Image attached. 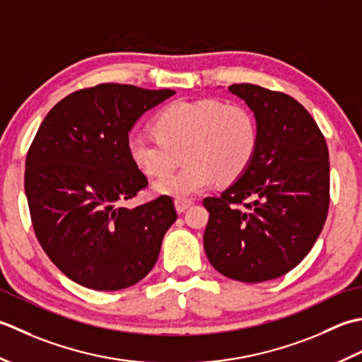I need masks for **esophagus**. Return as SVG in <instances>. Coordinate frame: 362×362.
I'll return each mask as SVG.
<instances>
[{
	"instance_id": "1",
	"label": "esophagus",
	"mask_w": 362,
	"mask_h": 362,
	"mask_svg": "<svg viewBox=\"0 0 362 362\" xmlns=\"http://www.w3.org/2000/svg\"><path fill=\"white\" fill-rule=\"evenodd\" d=\"M192 203H194V202H192L190 198H176V200H175V208H176V211H178V212H184Z\"/></svg>"
}]
</instances>
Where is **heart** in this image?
<instances>
[{
    "label": "heart",
    "mask_w": 362,
    "mask_h": 362,
    "mask_svg": "<svg viewBox=\"0 0 362 362\" xmlns=\"http://www.w3.org/2000/svg\"><path fill=\"white\" fill-rule=\"evenodd\" d=\"M156 136L136 132L128 139V154L146 176L178 173L153 184L159 195L186 198L209 187L217 178L233 181L245 172L257 146L255 115L238 105L218 100H180L165 106L153 123Z\"/></svg>",
    "instance_id": "b5f03b06"
}]
</instances>
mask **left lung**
Returning a JSON list of instances; mask_svg holds the SVG:
<instances>
[{
  "label": "left lung",
  "instance_id": "obj_1",
  "mask_svg": "<svg viewBox=\"0 0 362 362\" xmlns=\"http://www.w3.org/2000/svg\"><path fill=\"white\" fill-rule=\"evenodd\" d=\"M228 90L253 110L257 146L230 187L203 200L209 211L204 252L228 278L269 281L297 267L325 225L328 146L311 114L289 95L255 84Z\"/></svg>",
  "mask_w": 362,
  "mask_h": 362
}]
</instances>
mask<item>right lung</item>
<instances>
[{
    "mask_svg": "<svg viewBox=\"0 0 362 362\" xmlns=\"http://www.w3.org/2000/svg\"><path fill=\"white\" fill-rule=\"evenodd\" d=\"M175 90L98 84L73 92L47 114L26 156L25 192L43 252L71 281L120 291L150 274L176 220L160 195L137 208L124 200L146 187L128 136L146 110Z\"/></svg>",
    "mask_w": 362,
    "mask_h": 362,
    "instance_id": "1",
    "label": "right lung"
}]
</instances>
